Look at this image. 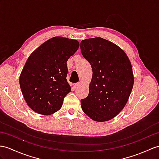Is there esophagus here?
<instances>
[{
    "mask_svg": "<svg viewBox=\"0 0 159 159\" xmlns=\"http://www.w3.org/2000/svg\"><path fill=\"white\" fill-rule=\"evenodd\" d=\"M80 86H81V83L80 82L76 83V84H75L74 85H73V88H74V89L77 88H79Z\"/></svg>",
    "mask_w": 159,
    "mask_h": 159,
    "instance_id": "obj_1",
    "label": "esophagus"
}]
</instances>
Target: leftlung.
I'll use <instances>...</instances> for the list:
<instances>
[{
    "instance_id": "1",
    "label": "left lung",
    "mask_w": 159,
    "mask_h": 159,
    "mask_svg": "<svg viewBox=\"0 0 159 159\" xmlns=\"http://www.w3.org/2000/svg\"><path fill=\"white\" fill-rule=\"evenodd\" d=\"M80 48L92 69L88 96L81 100L82 111L94 121H107L122 111L132 90L130 61L117 45L102 38L83 40Z\"/></svg>"
}]
</instances>
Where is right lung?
<instances>
[{
  "mask_svg": "<svg viewBox=\"0 0 159 159\" xmlns=\"http://www.w3.org/2000/svg\"><path fill=\"white\" fill-rule=\"evenodd\" d=\"M80 46L76 40L57 36L46 41L28 57L19 77V85L31 109L44 115L59 111L71 86L67 61Z\"/></svg>",
  "mask_w": 159,
  "mask_h": 159,
  "instance_id": "obj_1",
  "label": "right lung"
}]
</instances>
